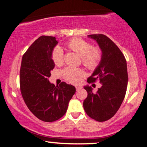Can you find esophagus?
Returning <instances> with one entry per match:
<instances>
[{"mask_svg": "<svg viewBox=\"0 0 147 147\" xmlns=\"http://www.w3.org/2000/svg\"><path fill=\"white\" fill-rule=\"evenodd\" d=\"M82 88V87L80 86H76V90H77V91L81 90Z\"/></svg>", "mask_w": 147, "mask_h": 147, "instance_id": "obj_1", "label": "esophagus"}]
</instances>
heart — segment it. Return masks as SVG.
I'll return each instance as SVG.
<instances>
[{
	"label": "heart",
	"instance_id": "obj_1",
	"mask_svg": "<svg viewBox=\"0 0 147 147\" xmlns=\"http://www.w3.org/2000/svg\"><path fill=\"white\" fill-rule=\"evenodd\" d=\"M68 48L82 57V63L86 68L93 70L97 68L102 59V51L99 48H92L89 42L79 38H74L68 41ZM52 60L56 65H61L63 62V51L57 46L52 52ZM85 73L82 69L67 67L63 71L66 80L72 84H78Z\"/></svg>",
	"mask_w": 147,
	"mask_h": 147
}]
</instances>
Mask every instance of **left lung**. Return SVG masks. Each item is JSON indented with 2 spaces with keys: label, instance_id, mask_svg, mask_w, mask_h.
I'll return each mask as SVG.
<instances>
[{
  "label": "left lung",
  "instance_id": "left-lung-1",
  "mask_svg": "<svg viewBox=\"0 0 147 147\" xmlns=\"http://www.w3.org/2000/svg\"><path fill=\"white\" fill-rule=\"evenodd\" d=\"M102 51V59L88 83L99 79L102 84L96 93L88 85L84 88L88 97L83 103L88 115L98 122L111 119L117 113L125 97L128 84L127 65L125 57L119 48L104 34H90Z\"/></svg>",
  "mask_w": 147,
  "mask_h": 147
}]
</instances>
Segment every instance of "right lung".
<instances>
[{
  "instance_id": "add662e5",
  "label": "right lung",
  "mask_w": 147,
  "mask_h": 147,
  "mask_svg": "<svg viewBox=\"0 0 147 147\" xmlns=\"http://www.w3.org/2000/svg\"><path fill=\"white\" fill-rule=\"evenodd\" d=\"M57 44L55 37L40 36L23 56L20 70V86L25 104L37 118L48 122L63 117L76 92L72 85L62 82L55 86L48 79L55 68L52 55Z\"/></svg>"
}]
</instances>
